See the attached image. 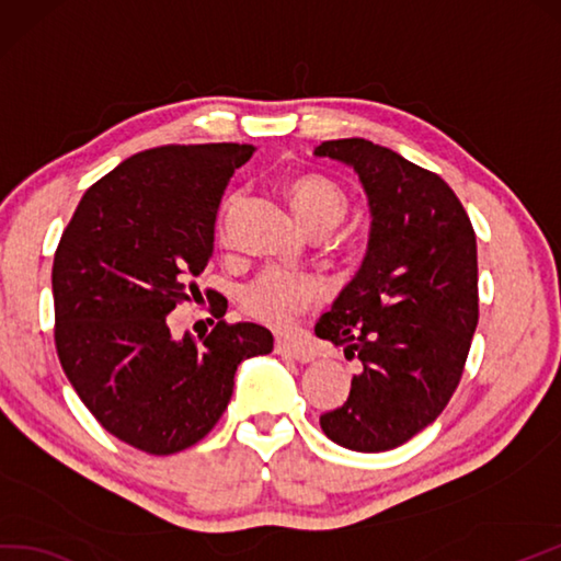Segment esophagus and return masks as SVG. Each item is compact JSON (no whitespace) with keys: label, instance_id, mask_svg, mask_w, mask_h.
<instances>
[{"label":"esophagus","instance_id":"esophagus-1","mask_svg":"<svg viewBox=\"0 0 561 561\" xmlns=\"http://www.w3.org/2000/svg\"><path fill=\"white\" fill-rule=\"evenodd\" d=\"M276 353L283 357L297 359V363H312L314 359V353L309 351V347H305L300 343H293L288 339H276Z\"/></svg>","mask_w":561,"mask_h":561}]
</instances>
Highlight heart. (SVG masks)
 Returning a JSON list of instances; mask_svg holds the SVG:
<instances>
[{"label":"heart","mask_w":561,"mask_h":561,"mask_svg":"<svg viewBox=\"0 0 561 561\" xmlns=\"http://www.w3.org/2000/svg\"><path fill=\"white\" fill-rule=\"evenodd\" d=\"M295 214L300 216L307 228L317 226H339L347 214V196L339 184L319 178L305 175L290 182L288 186ZM234 198H230V204ZM321 283L312 273L290 271V268H266L244 285L242 307L249 317H254L271 327H288V323L302 314L309 305L321 297Z\"/></svg>","instance_id":"b5f03b06"}]
</instances>
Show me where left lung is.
<instances>
[{
    "instance_id": "left-lung-1",
    "label": "left lung",
    "mask_w": 561,
    "mask_h": 561,
    "mask_svg": "<svg viewBox=\"0 0 561 561\" xmlns=\"http://www.w3.org/2000/svg\"><path fill=\"white\" fill-rule=\"evenodd\" d=\"M314 156L357 172L371 216L363 266L314 327L363 371L319 425L351 451H389L442 415L463 375L478 327L476 232L451 186L391 148L339 139Z\"/></svg>"
}]
</instances>
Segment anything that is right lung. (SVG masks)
<instances>
[{
  "label": "right lung",
  "mask_w": 561,
  "mask_h": 561,
  "mask_svg": "<svg viewBox=\"0 0 561 561\" xmlns=\"http://www.w3.org/2000/svg\"><path fill=\"white\" fill-rule=\"evenodd\" d=\"M249 144L160 146L83 194L53 266L61 369L101 425L153 456L204 439L230 403L234 371L273 351L259 323L218 321L175 339L168 314L198 293L216 216ZM226 314V312H222Z\"/></svg>",
  "instance_id": "right-lung-1"
}]
</instances>
